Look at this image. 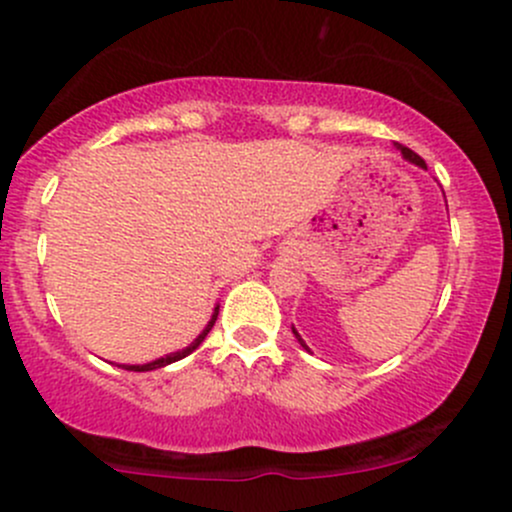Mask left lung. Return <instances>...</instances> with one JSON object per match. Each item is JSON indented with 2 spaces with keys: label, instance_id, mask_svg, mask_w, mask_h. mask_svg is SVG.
I'll return each mask as SVG.
<instances>
[{
  "label": "left lung",
  "instance_id": "1",
  "mask_svg": "<svg viewBox=\"0 0 512 512\" xmlns=\"http://www.w3.org/2000/svg\"><path fill=\"white\" fill-rule=\"evenodd\" d=\"M397 149H400V152H402V157H405L407 161H412V164H417V166H422V169H427V164H424V159L419 157V154H414L410 147H405V144H397ZM292 331H294V328H292ZM294 336H297V341L301 343V346L306 348V351H309V346H306V343L301 341V336H299L297 331H294Z\"/></svg>",
  "mask_w": 512,
  "mask_h": 512
}]
</instances>
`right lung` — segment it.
Returning <instances> with one entry per match:
<instances>
[{
  "label": "right lung",
  "instance_id": "1",
  "mask_svg": "<svg viewBox=\"0 0 512 512\" xmlns=\"http://www.w3.org/2000/svg\"><path fill=\"white\" fill-rule=\"evenodd\" d=\"M215 319H218V309L213 311L211 321H208V326L203 328V333H201V336H198L196 341L191 343V346L184 348V351H179V353H171V355H166V358H159V360H154V363H147V365H122V368H125V370H134V373H144V370H157V368H164V365H169V363H176V360L186 358L188 353H193V351H196L198 346H201V343H203V338H206V336H208V331H211V328H213Z\"/></svg>",
  "mask_w": 512,
  "mask_h": 512
}]
</instances>
